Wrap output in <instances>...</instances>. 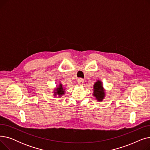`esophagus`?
<instances>
[{"label": "esophagus", "instance_id": "34e87169", "mask_svg": "<svg viewBox=\"0 0 150 150\" xmlns=\"http://www.w3.org/2000/svg\"><path fill=\"white\" fill-rule=\"evenodd\" d=\"M83 83H84V80L83 79V78H78V84L83 85Z\"/></svg>", "mask_w": 150, "mask_h": 150}]
</instances>
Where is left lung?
I'll return each mask as SVG.
<instances>
[{
  "label": "left lung",
  "instance_id": "obj_1",
  "mask_svg": "<svg viewBox=\"0 0 150 150\" xmlns=\"http://www.w3.org/2000/svg\"><path fill=\"white\" fill-rule=\"evenodd\" d=\"M93 96L96 97V99L101 101L105 97V92L103 91V86L100 81H97L93 86Z\"/></svg>",
  "mask_w": 150,
  "mask_h": 150
}]
</instances>
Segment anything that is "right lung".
Here are the masks:
<instances>
[{"label":"right lung","mask_w":150,"mask_h":150,"mask_svg":"<svg viewBox=\"0 0 150 150\" xmlns=\"http://www.w3.org/2000/svg\"><path fill=\"white\" fill-rule=\"evenodd\" d=\"M64 88L62 87V85L61 84H59V87L57 88V89H56V91H54V96H57L58 95L59 97H61V96H62L63 94H64Z\"/></svg>","instance_id":"right-lung-1"}]
</instances>
